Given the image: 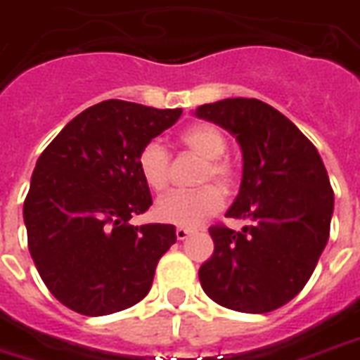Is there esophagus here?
<instances>
[{
	"label": "esophagus",
	"mask_w": 360,
	"mask_h": 360,
	"mask_svg": "<svg viewBox=\"0 0 360 360\" xmlns=\"http://www.w3.org/2000/svg\"><path fill=\"white\" fill-rule=\"evenodd\" d=\"M190 236H191V230H188V228H176V238L180 241L188 240Z\"/></svg>",
	"instance_id": "1"
}]
</instances>
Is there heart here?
<instances>
[{
  "mask_svg": "<svg viewBox=\"0 0 360 360\" xmlns=\"http://www.w3.org/2000/svg\"><path fill=\"white\" fill-rule=\"evenodd\" d=\"M184 148L205 159L199 182L214 180L222 190H230L236 182V167L224 159L228 140L214 124L199 122L180 132ZM141 180L149 190L162 191L170 180V155L161 141H148L136 157ZM222 209V193L217 186L207 184L198 190L170 191L155 203V217L178 228H195L214 217Z\"/></svg>",
  "mask_w": 360,
  "mask_h": 360,
  "instance_id": "heart-1",
  "label": "heart"
}]
</instances>
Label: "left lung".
Wrapping results in <instances>:
<instances>
[{
	"mask_svg": "<svg viewBox=\"0 0 360 360\" xmlns=\"http://www.w3.org/2000/svg\"><path fill=\"white\" fill-rule=\"evenodd\" d=\"M195 115L240 143L243 174L226 217L249 220L240 232L209 228L214 251L199 269L201 288L232 311H276L305 288L328 243L334 190L324 162L297 126L259 99H222Z\"/></svg>",
	"mask_w": 360,
	"mask_h": 360,
	"instance_id": "left-lung-1",
	"label": "left lung"
}]
</instances>
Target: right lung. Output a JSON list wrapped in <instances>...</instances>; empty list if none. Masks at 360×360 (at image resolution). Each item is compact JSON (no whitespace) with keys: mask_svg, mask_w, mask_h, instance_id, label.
Listing matches in <instances>:
<instances>
[{"mask_svg":"<svg viewBox=\"0 0 360 360\" xmlns=\"http://www.w3.org/2000/svg\"><path fill=\"white\" fill-rule=\"evenodd\" d=\"M180 115L107 99L70 120L36 162L22 209L28 249L47 290L76 313H119L151 290L176 228L128 222L153 203L136 157Z\"/></svg>","mask_w":360,"mask_h":360,"instance_id":"right-lung-1","label":"right lung"}]
</instances>
